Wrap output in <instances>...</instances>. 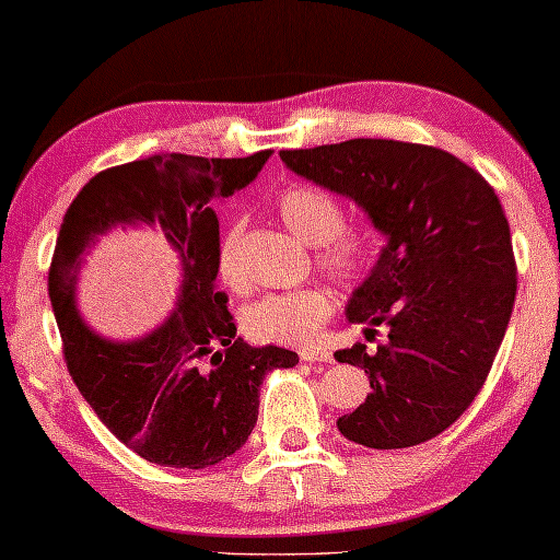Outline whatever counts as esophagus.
Segmentation results:
<instances>
[{"label":"esophagus","instance_id":"34e87169","mask_svg":"<svg viewBox=\"0 0 560 560\" xmlns=\"http://www.w3.org/2000/svg\"><path fill=\"white\" fill-rule=\"evenodd\" d=\"M303 362H331V351L326 349H303L301 351Z\"/></svg>","mask_w":560,"mask_h":560}]
</instances>
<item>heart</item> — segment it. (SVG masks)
<instances>
[{
    "mask_svg": "<svg viewBox=\"0 0 560 560\" xmlns=\"http://www.w3.org/2000/svg\"><path fill=\"white\" fill-rule=\"evenodd\" d=\"M278 213L285 226L303 242L320 247V265L341 280H354L364 270L366 240L341 232L343 213L334 196L316 186H290L278 196ZM242 224L229 229L219 249V275L229 288H242L244 270L236 259ZM336 301L331 290L311 285L288 293L265 295L244 313V331L259 343L278 347H313L318 343L326 320L334 316Z\"/></svg>",
    "mask_w": 560,
    "mask_h": 560,
    "instance_id": "1",
    "label": "heart"
}]
</instances>
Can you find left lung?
<instances>
[{"instance_id":"left-lung-1","label":"left lung","mask_w":560,"mask_h":560,"mask_svg":"<svg viewBox=\"0 0 560 560\" xmlns=\"http://www.w3.org/2000/svg\"><path fill=\"white\" fill-rule=\"evenodd\" d=\"M301 178L349 198L385 236L377 262L347 303L364 336L336 351L362 366L372 393L336 420L366 448L418 446L454 423L485 385L515 305L517 270L500 198L446 150L397 140H347L282 150Z\"/></svg>"}]
</instances>
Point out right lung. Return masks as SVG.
<instances>
[{"label":"right lung","instance_id":"add662e5","mask_svg":"<svg viewBox=\"0 0 560 560\" xmlns=\"http://www.w3.org/2000/svg\"><path fill=\"white\" fill-rule=\"evenodd\" d=\"M270 155L173 152L109 167L81 188L60 224L48 290L68 372L98 420L150 464L206 469L236 454L257 423L265 374L298 364L295 351L236 339L217 285L213 201L249 186ZM117 228L158 231L179 259L176 305L135 340L96 332L78 311L82 262Z\"/></svg>","mask_w":560,"mask_h":560}]
</instances>
